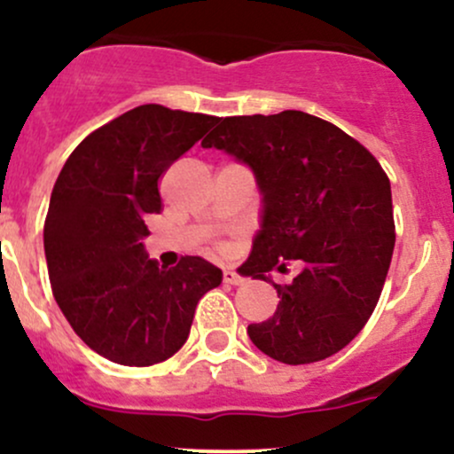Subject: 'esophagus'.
Listing matches in <instances>:
<instances>
[{
	"instance_id": "34e87169",
	"label": "esophagus",
	"mask_w": 454,
	"mask_h": 454,
	"mask_svg": "<svg viewBox=\"0 0 454 454\" xmlns=\"http://www.w3.org/2000/svg\"><path fill=\"white\" fill-rule=\"evenodd\" d=\"M223 282L232 284V286H239V284L246 282V278L241 273H237L235 269H223Z\"/></svg>"
}]
</instances>
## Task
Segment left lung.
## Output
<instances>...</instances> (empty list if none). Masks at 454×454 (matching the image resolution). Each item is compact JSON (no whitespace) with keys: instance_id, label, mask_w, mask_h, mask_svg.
<instances>
[{"instance_id":"left-lung-1","label":"left lung","mask_w":454,"mask_h":454,"mask_svg":"<svg viewBox=\"0 0 454 454\" xmlns=\"http://www.w3.org/2000/svg\"><path fill=\"white\" fill-rule=\"evenodd\" d=\"M202 146L247 163L261 187L262 228L241 276L267 282L271 269L301 262L291 284H273V317L247 325L254 345L293 366L345 348L375 310L395 252L380 161L336 124L297 109L219 118Z\"/></svg>"}]
</instances>
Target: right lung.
Masks as SVG:
<instances>
[{
  "instance_id": "1",
  "label": "right lung",
  "mask_w": 454,
  "mask_h": 454,
  "mask_svg": "<svg viewBox=\"0 0 454 454\" xmlns=\"http://www.w3.org/2000/svg\"><path fill=\"white\" fill-rule=\"evenodd\" d=\"M215 116L139 106L103 124L64 163L44 219L59 310L86 345L122 366H153L185 345L193 312L222 271L200 256L163 269L144 252L161 211L159 181Z\"/></svg>"
}]
</instances>
